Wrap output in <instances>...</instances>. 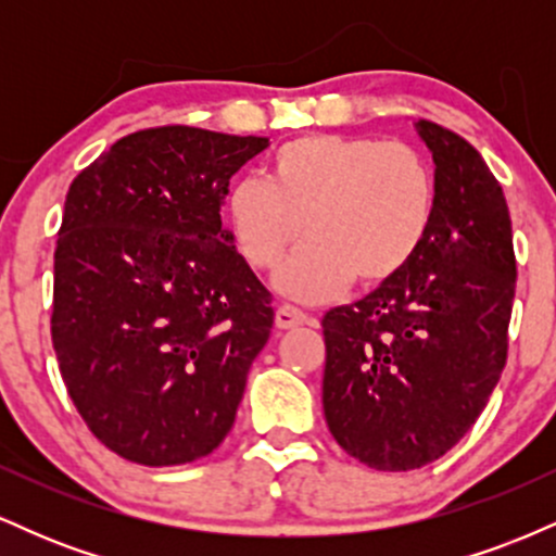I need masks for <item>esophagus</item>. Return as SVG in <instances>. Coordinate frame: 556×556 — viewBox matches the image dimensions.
I'll return each mask as SVG.
<instances>
[{"label":"esophagus","mask_w":556,"mask_h":556,"mask_svg":"<svg viewBox=\"0 0 556 556\" xmlns=\"http://www.w3.org/2000/svg\"><path fill=\"white\" fill-rule=\"evenodd\" d=\"M311 318L308 314H303V311L295 308V305L290 303H282L277 308V316H274V324H277L279 329H295L300 324H308Z\"/></svg>","instance_id":"obj_1"}]
</instances>
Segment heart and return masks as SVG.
<instances>
[{"mask_svg":"<svg viewBox=\"0 0 556 556\" xmlns=\"http://www.w3.org/2000/svg\"><path fill=\"white\" fill-rule=\"evenodd\" d=\"M437 214V180L400 140L311 132L274 151L266 182L240 177L225 198L235 248L256 271H279V290L318 303L350 282L376 287L416 258Z\"/></svg>","mask_w":556,"mask_h":556,"instance_id":"obj_1","label":"heart"}]
</instances>
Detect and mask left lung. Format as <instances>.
<instances>
[{"instance_id": "obj_1", "label": "left lung", "mask_w": 556, "mask_h": 556, "mask_svg": "<svg viewBox=\"0 0 556 556\" xmlns=\"http://www.w3.org/2000/svg\"><path fill=\"white\" fill-rule=\"evenodd\" d=\"M437 164L429 238L397 277L321 318L324 416L337 444L376 470H413L476 424L507 363L513 222L473 146L431 119Z\"/></svg>"}]
</instances>
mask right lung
Instances as JSON below:
<instances>
[{"instance_id":"obj_1","label":"right lung","mask_w":556,"mask_h":556,"mask_svg":"<svg viewBox=\"0 0 556 556\" xmlns=\"http://www.w3.org/2000/svg\"><path fill=\"white\" fill-rule=\"evenodd\" d=\"M266 146L146 127L70 185L52 344L80 418L125 460L193 463L232 429L274 305L219 212L229 177Z\"/></svg>"}]
</instances>
